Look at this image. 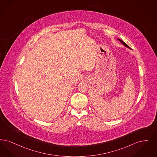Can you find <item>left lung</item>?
<instances>
[{
    "mask_svg": "<svg viewBox=\"0 0 157 157\" xmlns=\"http://www.w3.org/2000/svg\"><path fill=\"white\" fill-rule=\"evenodd\" d=\"M118 40H119L120 41L122 44H123L124 46H125L126 47H127V48H130V47H129L127 44H125V43H124L123 41H122V40H120V39H118Z\"/></svg>",
    "mask_w": 157,
    "mask_h": 157,
    "instance_id": "obj_1",
    "label": "left lung"
}]
</instances>
